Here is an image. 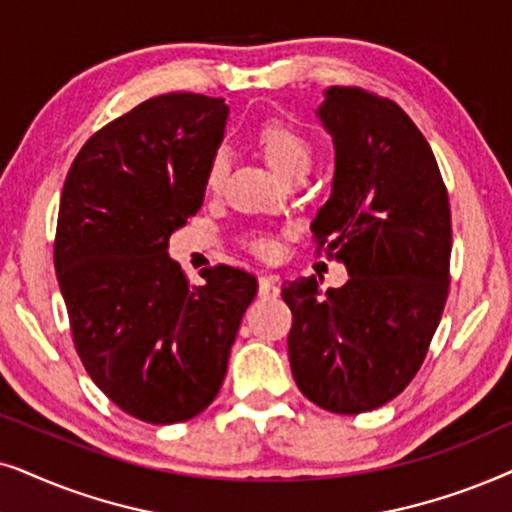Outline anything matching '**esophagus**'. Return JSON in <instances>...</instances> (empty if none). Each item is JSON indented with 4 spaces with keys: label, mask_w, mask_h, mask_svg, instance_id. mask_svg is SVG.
<instances>
[{
    "label": "esophagus",
    "mask_w": 512,
    "mask_h": 512,
    "mask_svg": "<svg viewBox=\"0 0 512 512\" xmlns=\"http://www.w3.org/2000/svg\"><path fill=\"white\" fill-rule=\"evenodd\" d=\"M278 295V281L274 276H260V297L271 299Z\"/></svg>",
    "instance_id": "obj_1"
}]
</instances>
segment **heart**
<instances>
[{
    "mask_svg": "<svg viewBox=\"0 0 512 512\" xmlns=\"http://www.w3.org/2000/svg\"><path fill=\"white\" fill-rule=\"evenodd\" d=\"M257 142H260L264 156H267L269 166L278 175L290 180V177L306 175L313 166V142L304 131L297 126L285 124V121H267L260 131H257ZM229 170V159L222 149H217L206 163V187L210 192H217L222 187L224 177ZM250 250L260 257H276L278 243L267 234H257L248 238Z\"/></svg>",
    "mask_w": 512,
    "mask_h": 512,
    "instance_id": "obj_1",
    "label": "heart"
}]
</instances>
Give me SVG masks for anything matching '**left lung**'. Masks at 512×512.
I'll return each mask as SVG.
<instances>
[{"label":"left lung","instance_id":"8db88e82","mask_svg":"<svg viewBox=\"0 0 512 512\" xmlns=\"http://www.w3.org/2000/svg\"><path fill=\"white\" fill-rule=\"evenodd\" d=\"M318 117L337 170L311 224L316 255L344 262L351 278L283 285L288 353L311 403L360 414L405 391L424 363L449 292L452 213L431 145L393 100L332 86Z\"/></svg>","mask_w":512,"mask_h":512}]
</instances>
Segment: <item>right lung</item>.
I'll return each mask as SVG.
<instances>
[{
  "instance_id": "right-lung-1",
  "label": "right lung",
  "mask_w": 512,
  "mask_h": 512,
  "mask_svg": "<svg viewBox=\"0 0 512 512\" xmlns=\"http://www.w3.org/2000/svg\"><path fill=\"white\" fill-rule=\"evenodd\" d=\"M222 98L168 93L86 140L60 196L58 285L95 386L131 417L177 424L213 403L257 278L217 264L189 283L168 238L199 213Z\"/></svg>"
}]
</instances>
